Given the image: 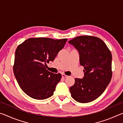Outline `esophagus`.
<instances>
[{
    "label": "esophagus",
    "mask_w": 123,
    "mask_h": 123,
    "mask_svg": "<svg viewBox=\"0 0 123 123\" xmlns=\"http://www.w3.org/2000/svg\"><path fill=\"white\" fill-rule=\"evenodd\" d=\"M62 78H67L68 77L67 75H66L64 74H62Z\"/></svg>",
    "instance_id": "obj_1"
}]
</instances>
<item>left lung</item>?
Returning <instances> with one entry per match:
<instances>
[{
  "label": "left lung",
  "instance_id": "left-lung-1",
  "mask_svg": "<svg viewBox=\"0 0 123 123\" xmlns=\"http://www.w3.org/2000/svg\"><path fill=\"white\" fill-rule=\"evenodd\" d=\"M79 54L84 67L82 79H75L69 88L71 96L81 103H89L103 94L112 78V54L100 38L91 36L76 37L68 41Z\"/></svg>",
  "mask_w": 123,
  "mask_h": 123
}]
</instances>
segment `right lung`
<instances>
[{"label": "right lung", "instance_id": "add662e5", "mask_svg": "<svg viewBox=\"0 0 123 123\" xmlns=\"http://www.w3.org/2000/svg\"><path fill=\"white\" fill-rule=\"evenodd\" d=\"M67 39L31 38L17 48L13 73L18 85L32 98L43 100L51 97L61 79L45 68L63 49Z\"/></svg>", "mask_w": 123, "mask_h": 123}]
</instances>
